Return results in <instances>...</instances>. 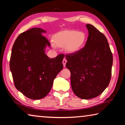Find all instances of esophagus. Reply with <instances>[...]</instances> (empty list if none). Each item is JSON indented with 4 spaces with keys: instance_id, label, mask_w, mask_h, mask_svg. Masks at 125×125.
Returning <instances> with one entry per match:
<instances>
[{
    "instance_id": "esophagus-1",
    "label": "esophagus",
    "mask_w": 125,
    "mask_h": 125,
    "mask_svg": "<svg viewBox=\"0 0 125 125\" xmlns=\"http://www.w3.org/2000/svg\"><path fill=\"white\" fill-rule=\"evenodd\" d=\"M62 63H63V66H64V67L66 66V63H67V60H66V59H63Z\"/></svg>"
}]
</instances>
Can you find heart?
<instances>
[{
	"mask_svg": "<svg viewBox=\"0 0 125 125\" xmlns=\"http://www.w3.org/2000/svg\"><path fill=\"white\" fill-rule=\"evenodd\" d=\"M86 35L82 31L76 30H64L57 33L53 36V42L59 47H65L70 53H76L83 49L86 42Z\"/></svg>",
	"mask_w": 125,
	"mask_h": 125,
	"instance_id": "obj_1",
	"label": "heart"
}]
</instances>
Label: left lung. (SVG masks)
I'll return each instance as SVG.
<instances>
[{"label": "left lung", "instance_id": "8db88e82", "mask_svg": "<svg viewBox=\"0 0 125 125\" xmlns=\"http://www.w3.org/2000/svg\"><path fill=\"white\" fill-rule=\"evenodd\" d=\"M86 26L89 36L85 46L77 53L66 55V66L71 72L74 94L89 99L99 95L108 86L113 55L103 33L90 24Z\"/></svg>", "mask_w": 125, "mask_h": 125}]
</instances>
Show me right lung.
Wrapping results in <instances>:
<instances>
[{
    "mask_svg": "<svg viewBox=\"0 0 125 125\" xmlns=\"http://www.w3.org/2000/svg\"><path fill=\"white\" fill-rule=\"evenodd\" d=\"M41 28H32L20 34L13 45L10 70L16 88L31 99L44 98L51 91L53 81L62 70L64 55L50 58L45 54L51 44Z\"/></svg>",
    "mask_w": 125,
    "mask_h": 125,
    "instance_id": "obj_1",
    "label": "right lung"
}]
</instances>
